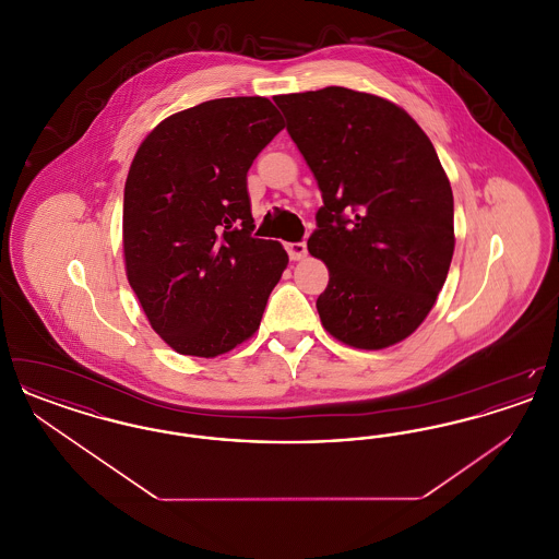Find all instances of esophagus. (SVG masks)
I'll use <instances>...</instances> for the list:
<instances>
[{
  "label": "esophagus",
  "instance_id": "1",
  "mask_svg": "<svg viewBox=\"0 0 559 559\" xmlns=\"http://www.w3.org/2000/svg\"><path fill=\"white\" fill-rule=\"evenodd\" d=\"M285 249H287V253H289L293 262H299V260H304L308 255V247H306L304 240L301 242H287Z\"/></svg>",
  "mask_w": 559,
  "mask_h": 559
}]
</instances>
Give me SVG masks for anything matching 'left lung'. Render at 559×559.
<instances>
[{
	"label": "left lung",
	"instance_id": "8db88e82",
	"mask_svg": "<svg viewBox=\"0 0 559 559\" xmlns=\"http://www.w3.org/2000/svg\"><path fill=\"white\" fill-rule=\"evenodd\" d=\"M312 169L322 207L308 251L329 267L322 326L346 346L383 349L426 320L454 251L451 182L399 105L347 87L276 96Z\"/></svg>",
	"mask_w": 559,
	"mask_h": 559
}]
</instances>
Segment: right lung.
I'll list each match as a JSON object with an SVG mask.
<instances>
[{"label": "right lung", "instance_id": "1", "mask_svg": "<svg viewBox=\"0 0 559 559\" xmlns=\"http://www.w3.org/2000/svg\"><path fill=\"white\" fill-rule=\"evenodd\" d=\"M285 128L262 96L180 110L144 138L123 194L126 274L178 354L213 358L247 342L289 255L255 239L247 171Z\"/></svg>", "mask_w": 559, "mask_h": 559}]
</instances>
